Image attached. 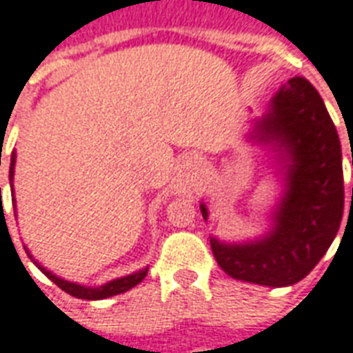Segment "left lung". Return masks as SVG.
Here are the masks:
<instances>
[{"instance_id":"8db88e82","label":"left lung","mask_w":353,"mask_h":353,"mask_svg":"<svg viewBox=\"0 0 353 353\" xmlns=\"http://www.w3.org/2000/svg\"><path fill=\"white\" fill-rule=\"evenodd\" d=\"M258 128L262 137L279 141L292 160L277 225L265 239L248 245L229 246L210 239L212 252L233 279L288 287L314 270L339 233L344 212L342 149L325 103L304 78L288 80ZM201 212L206 219L204 204Z\"/></svg>"}]
</instances>
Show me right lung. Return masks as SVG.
Segmentation results:
<instances>
[{"mask_svg":"<svg viewBox=\"0 0 353 353\" xmlns=\"http://www.w3.org/2000/svg\"><path fill=\"white\" fill-rule=\"evenodd\" d=\"M0 166H1V162H0ZM13 170H14V152L11 154V166H9V177H11V179H13ZM0 199H1V187H0ZM28 256H30V254H28ZM34 263H36L39 270L48 275L49 279L55 283L57 287L63 288V290L68 292L70 296L82 298V300H103V298L114 296V294H122V292L130 290V288L135 287V285H139V283L145 279L147 271H149V270H141V271H137V273L128 275V277H122V279L110 281V283H107V285H103V287L99 288H90V287H82V285H76V283H68V281L65 279H59V277L53 275L51 271H48L46 268H41L38 262H34Z\"/></svg>","mask_w":353,"mask_h":353,"instance_id":"obj_1","label":"right lung"}]
</instances>
